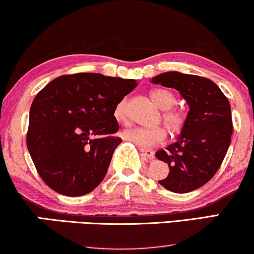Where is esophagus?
<instances>
[{
    "label": "esophagus",
    "instance_id": "1",
    "mask_svg": "<svg viewBox=\"0 0 254 254\" xmlns=\"http://www.w3.org/2000/svg\"><path fill=\"white\" fill-rule=\"evenodd\" d=\"M140 151H142V153H143L144 156L146 157V158H149V159H153V158H155V152H153L152 150L140 149Z\"/></svg>",
    "mask_w": 254,
    "mask_h": 254
}]
</instances>
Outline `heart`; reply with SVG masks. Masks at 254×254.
Here are the masks:
<instances>
[{
	"instance_id": "heart-1",
	"label": "heart",
	"mask_w": 254,
	"mask_h": 254,
	"mask_svg": "<svg viewBox=\"0 0 254 254\" xmlns=\"http://www.w3.org/2000/svg\"><path fill=\"white\" fill-rule=\"evenodd\" d=\"M151 98L163 110V123L171 133H179L184 130L188 123V114L183 109L175 108L177 98L170 90L155 89L151 91ZM114 116L120 123L127 124L129 122L127 111V99L123 98L114 109ZM123 137L129 142H132L140 149H149L159 145L165 140L166 131L164 127H132L123 131Z\"/></svg>"
}]
</instances>
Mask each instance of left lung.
<instances>
[{
  "mask_svg": "<svg viewBox=\"0 0 254 254\" xmlns=\"http://www.w3.org/2000/svg\"><path fill=\"white\" fill-rule=\"evenodd\" d=\"M152 82L178 90L190 107L177 142L156 152L170 170L158 183L176 193L191 192L206 184L225 158L233 132L230 102L216 83L201 76L169 71Z\"/></svg>",
  "mask_w": 254,
  "mask_h": 254,
  "instance_id": "1",
  "label": "left lung"
}]
</instances>
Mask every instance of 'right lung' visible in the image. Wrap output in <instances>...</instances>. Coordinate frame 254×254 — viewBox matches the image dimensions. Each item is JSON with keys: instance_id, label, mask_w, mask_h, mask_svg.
Returning <instances> with one entry per match:
<instances>
[{"instance_id": "add662e5", "label": "right lung", "mask_w": 254, "mask_h": 254, "mask_svg": "<svg viewBox=\"0 0 254 254\" xmlns=\"http://www.w3.org/2000/svg\"><path fill=\"white\" fill-rule=\"evenodd\" d=\"M134 79L94 72L62 75L34 98L27 146L38 175L57 193L79 197L103 181L122 138L114 109Z\"/></svg>"}]
</instances>
